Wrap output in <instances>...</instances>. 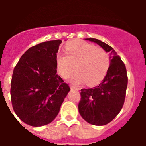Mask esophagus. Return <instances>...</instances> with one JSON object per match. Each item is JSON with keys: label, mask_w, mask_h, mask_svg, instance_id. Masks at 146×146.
I'll return each instance as SVG.
<instances>
[{"label": "esophagus", "mask_w": 146, "mask_h": 146, "mask_svg": "<svg viewBox=\"0 0 146 146\" xmlns=\"http://www.w3.org/2000/svg\"><path fill=\"white\" fill-rule=\"evenodd\" d=\"M70 88L72 89V90H76V91H79L80 90V88H78L75 87L74 86H70Z\"/></svg>", "instance_id": "obj_1"}]
</instances>
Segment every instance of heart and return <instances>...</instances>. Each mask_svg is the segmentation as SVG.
<instances>
[{"mask_svg":"<svg viewBox=\"0 0 146 146\" xmlns=\"http://www.w3.org/2000/svg\"><path fill=\"white\" fill-rule=\"evenodd\" d=\"M65 54H58L55 58L58 73L63 78L69 77L74 84L87 82L88 86H96L106 76L110 66L108 55L104 50L81 40L69 42L65 46Z\"/></svg>","mask_w":146,"mask_h":146,"instance_id":"obj_1","label":"heart"}]
</instances>
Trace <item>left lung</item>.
I'll use <instances>...</instances> for the list:
<instances>
[{"instance_id": "obj_1", "label": "left lung", "mask_w": 146, "mask_h": 146, "mask_svg": "<svg viewBox=\"0 0 146 146\" xmlns=\"http://www.w3.org/2000/svg\"><path fill=\"white\" fill-rule=\"evenodd\" d=\"M99 45L111 55L106 76L98 86L81 89L79 113L88 123L104 126L113 121L123 105L128 78L124 64L113 47L96 38H85Z\"/></svg>"}]
</instances>
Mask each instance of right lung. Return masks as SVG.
<instances>
[{
  "label": "right lung",
  "instance_id": "obj_1",
  "mask_svg": "<svg viewBox=\"0 0 146 146\" xmlns=\"http://www.w3.org/2000/svg\"><path fill=\"white\" fill-rule=\"evenodd\" d=\"M61 43L60 39L52 40L31 47L14 69L11 82L13 109L30 126L51 123L70 91L57 74L55 58Z\"/></svg>",
  "mask_w": 146,
  "mask_h": 146
}]
</instances>
